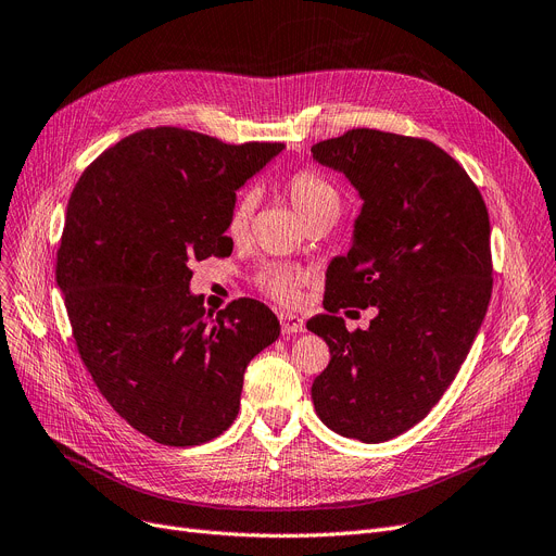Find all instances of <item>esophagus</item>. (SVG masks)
<instances>
[{"label": "esophagus", "mask_w": 556, "mask_h": 556, "mask_svg": "<svg viewBox=\"0 0 556 556\" xmlns=\"http://www.w3.org/2000/svg\"><path fill=\"white\" fill-rule=\"evenodd\" d=\"M280 328H282V336H294V332L305 330V321L299 315L280 313Z\"/></svg>", "instance_id": "obj_1"}]
</instances>
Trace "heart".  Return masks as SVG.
I'll return each instance as SVG.
<instances>
[{"mask_svg":"<svg viewBox=\"0 0 556 556\" xmlns=\"http://www.w3.org/2000/svg\"><path fill=\"white\" fill-rule=\"evenodd\" d=\"M280 189L287 195V201H290L294 210L301 214L305 224H313V220H319V218L336 220L340 214L342 198L338 187L332 185L324 173L315 168H301L292 175H287ZM253 203L255 201L251 193H241L235 201L228 216V226H226V232L230 239L239 241L243 239V235H247L249 220L253 214ZM303 280H305V274L287 264H266L255 276L257 290L280 303H294L299 299Z\"/></svg>","mask_w":556,"mask_h":556,"instance_id":"obj_1","label":"heart"}]
</instances>
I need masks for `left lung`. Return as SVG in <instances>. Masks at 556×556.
<instances>
[{
    "label": "left lung",
    "instance_id": "1",
    "mask_svg": "<svg viewBox=\"0 0 556 556\" xmlns=\"http://www.w3.org/2000/svg\"><path fill=\"white\" fill-rule=\"evenodd\" d=\"M313 160L363 198L346 255L328 264L326 315L307 321L330 363L313 383L328 429L386 442L440 402L468 358L493 292L491 220L477 185L427 139L349 129ZM376 306L349 333L340 308Z\"/></svg>",
    "mask_w": 556,
    "mask_h": 556
}]
</instances>
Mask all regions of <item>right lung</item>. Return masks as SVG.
Returning a JSON list of instances; mask_svg holds the SVG:
<instances>
[{
	"mask_svg": "<svg viewBox=\"0 0 556 556\" xmlns=\"http://www.w3.org/2000/svg\"><path fill=\"white\" fill-rule=\"evenodd\" d=\"M282 148L141 129L102 152L71 195L56 285L73 338L111 408L160 445L224 433L243 371L280 336L264 303L239 299L214 317L189 280L193 262L232 253L237 189Z\"/></svg>",
	"mask_w": 556,
	"mask_h": 556,
	"instance_id": "add662e5",
	"label": "right lung"
}]
</instances>
